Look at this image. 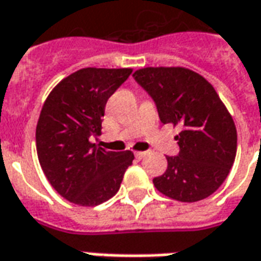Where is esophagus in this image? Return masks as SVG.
Returning a JSON list of instances; mask_svg holds the SVG:
<instances>
[{"label": "esophagus", "instance_id": "esophagus-1", "mask_svg": "<svg viewBox=\"0 0 261 261\" xmlns=\"http://www.w3.org/2000/svg\"><path fill=\"white\" fill-rule=\"evenodd\" d=\"M135 156H136V159H143V157L147 156V151H136Z\"/></svg>", "mask_w": 261, "mask_h": 261}]
</instances>
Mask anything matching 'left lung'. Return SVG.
<instances>
[{"mask_svg":"<svg viewBox=\"0 0 261 261\" xmlns=\"http://www.w3.org/2000/svg\"><path fill=\"white\" fill-rule=\"evenodd\" d=\"M135 80L156 102L160 121L182 127L180 153L167 157L164 174L153 178L160 193L180 202H197L226 180L238 149L232 115L210 81L186 67H143Z\"/></svg>","mask_w":261,"mask_h":261,"instance_id":"obj_1","label":"left lung"}]
</instances>
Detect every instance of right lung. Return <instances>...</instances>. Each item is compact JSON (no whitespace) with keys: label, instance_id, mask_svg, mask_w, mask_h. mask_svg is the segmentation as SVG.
Returning <instances> with one entry per match:
<instances>
[{"label":"right lung","instance_id":"obj_1","mask_svg":"<svg viewBox=\"0 0 261 261\" xmlns=\"http://www.w3.org/2000/svg\"><path fill=\"white\" fill-rule=\"evenodd\" d=\"M132 68L86 67L67 75L46 98L36 125L40 167L57 193L80 206L112 198L134 153L107 151L90 142L101 134L108 98Z\"/></svg>","mask_w":261,"mask_h":261}]
</instances>
